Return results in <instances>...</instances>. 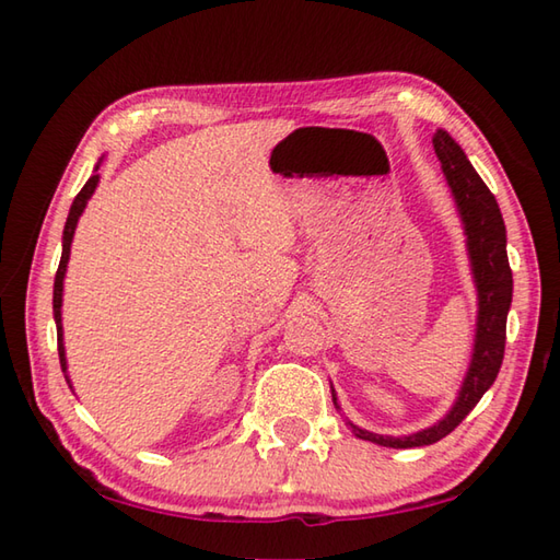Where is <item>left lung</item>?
<instances>
[{"instance_id":"8db88e82","label":"left lung","mask_w":560,"mask_h":560,"mask_svg":"<svg viewBox=\"0 0 560 560\" xmlns=\"http://www.w3.org/2000/svg\"><path fill=\"white\" fill-rule=\"evenodd\" d=\"M434 153H438L444 177L452 187L454 202L467 234V249L471 261L474 283H477L479 314H477V336H474V353L467 377H464L457 402L452 410L442 417L432 428L407 434V438H387V434H375L355 428V438L383 444V447L407 450V447H424L434 444L457 428L477 402L481 400L491 385H494L501 360H504L506 343V316L511 306V291H514V279H511L509 257H506V226L504 217L499 212L497 197L489 192L485 179L477 175V170L464 155V150L454 143L447 130H438L432 136ZM334 405L338 407V397L334 393ZM340 410V407H338Z\"/></svg>"}]
</instances>
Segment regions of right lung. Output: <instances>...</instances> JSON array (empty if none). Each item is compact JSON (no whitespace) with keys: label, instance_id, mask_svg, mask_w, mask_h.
I'll list each match as a JSON object with an SVG mask.
<instances>
[{"label":"right lung","instance_id":"obj_1","mask_svg":"<svg viewBox=\"0 0 560 560\" xmlns=\"http://www.w3.org/2000/svg\"><path fill=\"white\" fill-rule=\"evenodd\" d=\"M98 170V165H96ZM98 185V175L93 173L89 177V183L83 185V189L75 195V200L69 210V217H66V226H63V252H61V261H59V271H56L54 279V320H56V336H59V360H61V371L66 373V350H63V326H61V296H63V277H66V264H69V254H71V242H73V232L75 224H79L81 212L86 210V205L91 200V195L96 192Z\"/></svg>","mask_w":560,"mask_h":560}]
</instances>
